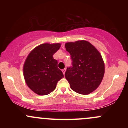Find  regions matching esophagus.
Here are the masks:
<instances>
[{
    "label": "esophagus",
    "mask_w": 128,
    "mask_h": 128,
    "mask_svg": "<svg viewBox=\"0 0 128 128\" xmlns=\"http://www.w3.org/2000/svg\"><path fill=\"white\" fill-rule=\"evenodd\" d=\"M66 68H64V69H62V73H63V74H65V72H66Z\"/></svg>",
    "instance_id": "esophagus-1"
}]
</instances>
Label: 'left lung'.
<instances>
[{
    "mask_svg": "<svg viewBox=\"0 0 128 128\" xmlns=\"http://www.w3.org/2000/svg\"><path fill=\"white\" fill-rule=\"evenodd\" d=\"M65 47L72 60V66L65 73L66 78L74 92L88 94L97 89L104 78L105 65L102 56L87 41L68 42Z\"/></svg>",
    "mask_w": 128,
    "mask_h": 128,
    "instance_id": "1",
    "label": "left lung"
}]
</instances>
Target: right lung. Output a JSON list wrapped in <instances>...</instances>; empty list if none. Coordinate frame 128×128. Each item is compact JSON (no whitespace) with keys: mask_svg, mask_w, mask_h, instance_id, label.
I'll list each match as a JSON object with an SVG mask.
<instances>
[{"mask_svg":"<svg viewBox=\"0 0 128 128\" xmlns=\"http://www.w3.org/2000/svg\"><path fill=\"white\" fill-rule=\"evenodd\" d=\"M60 43H44L29 53L23 66V76L28 87L35 93L47 95L55 89L64 78L53 55L60 49Z\"/></svg>","mask_w":128,"mask_h":128,"instance_id":"1","label":"right lung"}]
</instances>
